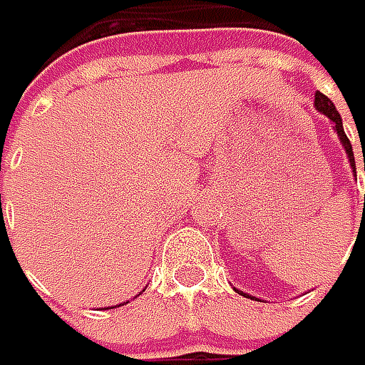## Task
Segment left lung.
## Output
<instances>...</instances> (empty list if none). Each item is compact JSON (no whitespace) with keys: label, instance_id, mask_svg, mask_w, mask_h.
I'll list each match as a JSON object with an SVG mask.
<instances>
[{"label":"left lung","instance_id":"obj_1","mask_svg":"<svg viewBox=\"0 0 365 365\" xmlns=\"http://www.w3.org/2000/svg\"><path fill=\"white\" fill-rule=\"evenodd\" d=\"M314 107H316V111H320L322 115H327V118L331 119L332 123V130L336 132V136L341 140V144H343V148H345V155H347V159H349V165H351V171H354V178H355V159H354V146H351V142L347 138V134H345V130H343V119L339 115V111H336V107L332 105V101L329 97H324L322 93H316V97H314ZM364 169H365V163H364ZM364 212H365V196H364ZM235 289V287H233ZM240 295H244V297H254V295H250V293H244V291L235 289Z\"/></svg>","mask_w":365,"mask_h":365}]
</instances>
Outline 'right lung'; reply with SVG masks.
<instances>
[{
	"label": "right lung",
	"instance_id": "1",
	"mask_svg": "<svg viewBox=\"0 0 365 365\" xmlns=\"http://www.w3.org/2000/svg\"><path fill=\"white\" fill-rule=\"evenodd\" d=\"M142 291H144V289H142ZM138 295H140V293H138ZM123 304H128V302H123ZM123 304H119V306H123Z\"/></svg>",
	"mask_w": 365,
	"mask_h": 365
}]
</instances>
